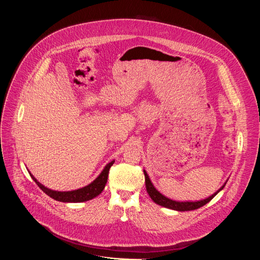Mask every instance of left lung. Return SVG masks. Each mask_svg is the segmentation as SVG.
I'll return each instance as SVG.
<instances>
[{"instance_id": "8db88e82", "label": "left lung", "mask_w": 260, "mask_h": 260, "mask_svg": "<svg viewBox=\"0 0 260 260\" xmlns=\"http://www.w3.org/2000/svg\"><path fill=\"white\" fill-rule=\"evenodd\" d=\"M144 175H145V184H146V189H147V192L148 194L150 196L151 200L159 205V206H162L165 208H168V209H172V210H175V211H180V212H184V211H191V210H197L203 206H205L206 204H208L220 190L223 189V187L225 186L226 182L224 183V185H222V187H220L214 194H212L211 197L205 199V200H202V201H198V202H177V201H174V200H171L167 197H165L162 193H160L155 187L154 185L152 184L149 176H148L147 172L144 170Z\"/></svg>"}]
</instances>
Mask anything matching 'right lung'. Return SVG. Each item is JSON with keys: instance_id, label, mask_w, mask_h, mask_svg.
Segmentation results:
<instances>
[{"instance_id": "add662e5", "label": "right lung", "mask_w": 260, "mask_h": 260, "mask_svg": "<svg viewBox=\"0 0 260 260\" xmlns=\"http://www.w3.org/2000/svg\"><path fill=\"white\" fill-rule=\"evenodd\" d=\"M114 162L115 160L109 162L101 172V174L98 176V178H95V180H93L90 184L86 185V186L82 188H79L76 190H71V191H57V190L49 189L37 180L29 172L28 173L32 178V180L36 182V184L38 185V186L51 199L58 202H62V203H82V202H86L94 199L104 190L105 185L108 180L109 170L113 166Z\"/></svg>"}]
</instances>
